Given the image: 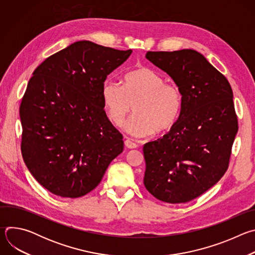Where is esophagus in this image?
<instances>
[{"label": "esophagus", "mask_w": 255, "mask_h": 255, "mask_svg": "<svg viewBox=\"0 0 255 255\" xmlns=\"http://www.w3.org/2000/svg\"><path fill=\"white\" fill-rule=\"evenodd\" d=\"M125 146L129 149H133V148H136L137 147V144L134 143L133 141H131L130 139H126L125 140Z\"/></svg>", "instance_id": "obj_1"}]
</instances>
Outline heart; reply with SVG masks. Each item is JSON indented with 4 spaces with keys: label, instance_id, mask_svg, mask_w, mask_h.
<instances>
[{
    "label": "heart",
    "instance_id": "1",
    "mask_svg": "<svg viewBox=\"0 0 255 255\" xmlns=\"http://www.w3.org/2000/svg\"><path fill=\"white\" fill-rule=\"evenodd\" d=\"M101 98L106 114L116 126H122L131 113L135 115L126 124V131L135 137L169 130L178 119L183 96L176 85L148 67L131 70L124 76L122 85L112 81L103 84Z\"/></svg>",
    "mask_w": 255,
    "mask_h": 255
}]
</instances>
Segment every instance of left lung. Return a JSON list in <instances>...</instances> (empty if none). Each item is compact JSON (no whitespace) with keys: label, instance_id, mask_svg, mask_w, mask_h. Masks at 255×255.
Segmentation results:
<instances>
[{"label":"left lung","instance_id":"obj_1","mask_svg":"<svg viewBox=\"0 0 255 255\" xmlns=\"http://www.w3.org/2000/svg\"><path fill=\"white\" fill-rule=\"evenodd\" d=\"M145 57L171 77L183 107L168 133L144 144L143 183L162 202L187 203L217 184L229 166L238 131L233 92L196 50L147 51Z\"/></svg>","mask_w":255,"mask_h":255}]
</instances>
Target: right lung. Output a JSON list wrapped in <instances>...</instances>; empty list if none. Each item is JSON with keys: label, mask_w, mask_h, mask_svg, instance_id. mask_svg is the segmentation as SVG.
<instances>
[{"label": "right lung", "mask_w": 255, "mask_h": 255, "mask_svg": "<svg viewBox=\"0 0 255 255\" xmlns=\"http://www.w3.org/2000/svg\"><path fill=\"white\" fill-rule=\"evenodd\" d=\"M132 50L78 41L36 67L20 105L21 152L38 183L62 198L93 191L124 148L101 98Z\"/></svg>", "instance_id": "obj_1"}]
</instances>
